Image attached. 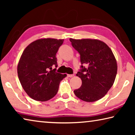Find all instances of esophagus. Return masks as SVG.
<instances>
[{
    "label": "esophagus",
    "mask_w": 135,
    "mask_h": 135,
    "mask_svg": "<svg viewBox=\"0 0 135 135\" xmlns=\"http://www.w3.org/2000/svg\"><path fill=\"white\" fill-rule=\"evenodd\" d=\"M74 76V74H67L68 77H73Z\"/></svg>",
    "instance_id": "34e87169"
}]
</instances>
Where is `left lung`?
<instances>
[{"mask_svg": "<svg viewBox=\"0 0 135 135\" xmlns=\"http://www.w3.org/2000/svg\"><path fill=\"white\" fill-rule=\"evenodd\" d=\"M70 40L80 55L81 64L76 75L82 84L74 90L75 95L86 102L101 99L113 86L117 74V62L113 52L105 43L98 40Z\"/></svg>", "mask_w": 135, "mask_h": 135, "instance_id": "left-lung-1", "label": "left lung"}]
</instances>
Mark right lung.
Here are the masks:
<instances>
[{
	"label": "right lung",
	"mask_w": 135,
	"mask_h": 135,
	"mask_svg": "<svg viewBox=\"0 0 135 135\" xmlns=\"http://www.w3.org/2000/svg\"><path fill=\"white\" fill-rule=\"evenodd\" d=\"M63 39L43 38L30 43L21 56L17 71L22 88L30 97L46 101L56 95L59 83L66 77L56 71V54Z\"/></svg>",
	"instance_id": "right-lung-1"
}]
</instances>
